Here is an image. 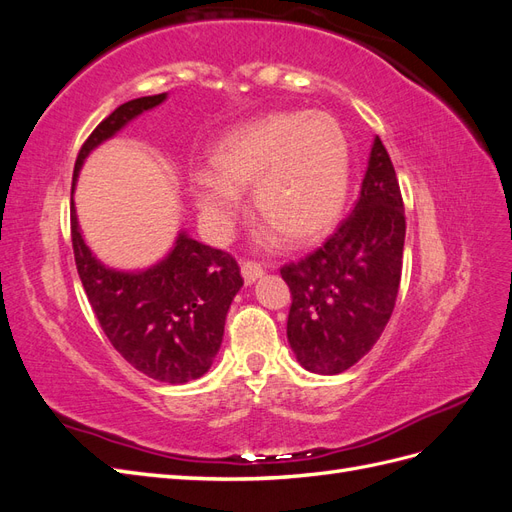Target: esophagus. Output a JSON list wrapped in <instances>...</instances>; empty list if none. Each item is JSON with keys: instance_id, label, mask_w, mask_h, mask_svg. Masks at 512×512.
Instances as JSON below:
<instances>
[{"instance_id": "obj_1", "label": "esophagus", "mask_w": 512, "mask_h": 512, "mask_svg": "<svg viewBox=\"0 0 512 512\" xmlns=\"http://www.w3.org/2000/svg\"><path fill=\"white\" fill-rule=\"evenodd\" d=\"M241 273H243L245 284H252L262 275V267L258 265L256 260H243L241 262Z\"/></svg>"}]
</instances>
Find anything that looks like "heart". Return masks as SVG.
Returning a JSON list of instances; mask_svg holds the SVG:
<instances>
[{"label": "heart", "mask_w": 512, "mask_h": 512, "mask_svg": "<svg viewBox=\"0 0 512 512\" xmlns=\"http://www.w3.org/2000/svg\"><path fill=\"white\" fill-rule=\"evenodd\" d=\"M209 166L192 177V196L213 230L230 226L237 192L252 183L258 218L290 241H309L344 205L350 147L329 113H273L222 138Z\"/></svg>", "instance_id": "b5f03b06"}]
</instances>
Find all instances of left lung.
<instances>
[{
	"label": "left lung",
	"mask_w": 512,
	"mask_h": 512,
	"mask_svg": "<svg viewBox=\"0 0 512 512\" xmlns=\"http://www.w3.org/2000/svg\"><path fill=\"white\" fill-rule=\"evenodd\" d=\"M406 209L376 136L354 211L318 250L280 269L290 288L288 342L314 374H342L371 350L397 301Z\"/></svg>",
	"instance_id": "left-lung-1"
}]
</instances>
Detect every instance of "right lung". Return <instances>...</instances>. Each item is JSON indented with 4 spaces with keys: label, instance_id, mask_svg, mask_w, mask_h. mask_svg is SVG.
<instances>
[{
    "label": "right lung",
    "instance_id": "right-lung-1",
    "mask_svg": "<svg viewBox=\"0 0 512 512\" xmlns=\"http://www.w3.org/2000/svg\"><path fill=\"white\" fill-rule=\"evenodd\" d=\"M164 98L166 94L130 100L102 119L79 151L72 188L91 149ZM70 235L91 309L123 359L160 382L183 384L203 376L222 346L228 307L243 286L235 256L179 235L175 250L156 267L141 273L106 269L81 237L74 203Z\"/></svg>",
    "mask_w": 512,
    "mask_h": 512
}]
</instances>
